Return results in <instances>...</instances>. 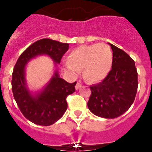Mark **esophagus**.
<instances>
[{
	"label": "esophagus",
	"instance_id": "esophagus-1",
	"mask_svg": "<svg viewBox=\"0 0 152 152\" xmlns=\"http://www.w3.org/2000/svg\"><path fill=\"white\" fill-rule=\"evenodd\" d=\"M81 88V84L80 83H79V82H77V84H76V90H78V89H80Z\"/></svg>",
	"mask_w": 152,
	"mask_h": 152
}]
</instances>
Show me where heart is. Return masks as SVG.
<instances>
[{"label":"heart","instance_id":"obj_1","mask_svg":"<svg viewBox=\"0 0 152 152\" xmlns=\"http://www.w3.org/2000/svg\"><path fill=\"white\" fill-rule=\"evenodd\" d=\"M113 54L105 43L84 45L74 48L64 64L66 70L76 76L82 69V74L89 82L96 83L104 80L112 68Z\"/></svg>","mask_w":152,"mask_h":152}]
</instances>
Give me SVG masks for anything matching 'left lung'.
<instances>
[{
	"label": "left lung",
	"instance_id": "1",
	"mask_svg": "<svg viewBox=\"0 0 152 152\" xmlns=\"http://www.w3.org/2000/svg\"><path fill=\"white\" fill-rule=\"evenodd\" d=\"M110 45L113 53L112 69L100 83L90 87L88 107L97 116L114 119L127 112L135 100L138 73L130 56Z\"/></svg>",
	"mask_w": 152,
	"mask_h": 152
}]
</instances>
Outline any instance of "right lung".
<instances>
[{
	"label": "right lung",
	"mask_w": 152,
	"mask_h": 152,
	"mask_svg": "<svg viewBox=\"0 0 152 152\" xmlns=\"http://www.w3.org/2000/svg\"><path fill=\"white\" fill-rule=\"evenodd\" d=\"M69 45L51 39H41L25 49L15 64L12 77V91L20 112L26 119L35 124L49 126L61 119L67 110L66 98L76 91V82L68 83L61 78L58 72L42 91L33 96L27 88L25 66L28 61L40 55H48L55 63L68 50Z\"/></svg>",
	"instance_id": "1"
}]
</instances>
